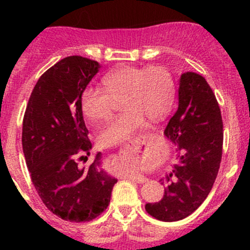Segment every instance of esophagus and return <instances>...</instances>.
<instances>
[{
    "instance_id": "34e87169",
    "label": "esophagus",
    "mask_w": 250,
    "mask_h": 250,
    "mask_svg": "<svg viewBox=\"0 0 250 250\" xmlns=\"http://www.w3.org/2000/svg\"><path fill=\"white\" fill-rule=\"evenodd\" d=\"M125 176H127L129 180H133V181H135V183H139V184H143L146 181L145 176L139 175V174H128V175H125Z\"/></svg>"
}]
</instances>
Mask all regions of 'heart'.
<instances>
[{
  "label": "heart",
  "instance_id": "b5f03b06",
  "mask_svg": "<svg viewBox=\"0 0 250 250\" xmlns=\"http://www.w3.org/2000/svg\"><path fill=\"white\" fill-rule=\"evenodd\" d=\"M103 87L83 92L81 105L85 117L93 122L109 120L120 102L125 110L100 128L98 141L103 146L130 140L145 120H162L175 94L173 76L165 66H125L103 78Z\"/></svg>",
  "mask_w": 250,
  "mask_h": 250
}]
</instances>
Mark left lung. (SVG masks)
Returning <instances> with one entry per match:
<instances>
[{"mask_svg": "<svg viewBox=\"0 0 250 250\" xmlns=\"http://www.w3.org/2000/svg\"><path fill=\"white\" fill-rule=\"evenodd\" d=\"M224 125L215 94L206 78L181 75L179 105L165 134L178 145L180 162L166 176L167 191L160 202L146 203L151 216L178 221L192 214L210 192L223 156Z\"/></svg>", "mask_w": 250, "mask_h": 250, "instance_id": "left-lung-1", "label": "left lung"}]
</instances>
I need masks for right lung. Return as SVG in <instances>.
<instances>
[{
	"mask_svg": "<svg viewBox=\"0 0 250 250\" xmlns=\"http://www.w3.org/2000/svg\"><path fill=\"white\" fill-rule=\"evenodd\" d=\"M99 67L81 55L58 62L35 84L22 120V151L32 184L53 214L72 223L99 216L117 183L100 167V153L89 167L78 165L92 147L81 98Z\"/></svg>",
	"mask_w": 250,
	"mask_h": 250,
	"instance_id": "right-lung-1",
	"label": "right lung"
}]
</instances>
